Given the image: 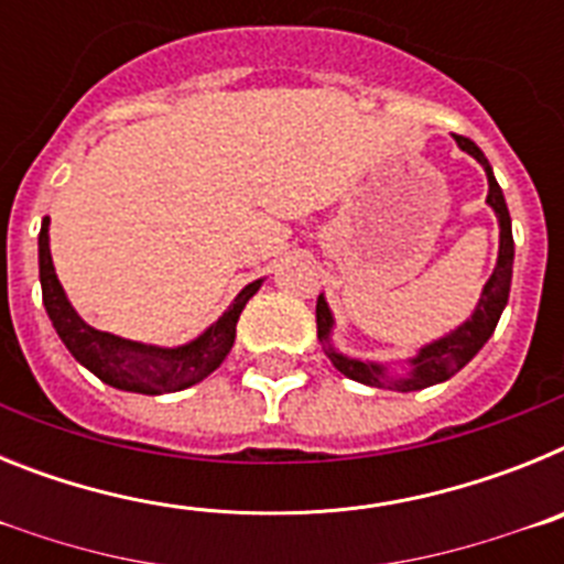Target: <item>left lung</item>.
<instances>
[{
  "instance_id": "obj_1",
  "label": "left lung",
  "mask_w": 564,
  "mask_h": 564,
  "mask_svg": "<svg viewBox=\"0 0 564 564\" xmlns=\"http://www.w3.org/2000/svg\"><path fill=\"white\" fill-rule=\"evenodd\" d=\"M457 147L463 152H468L486 169L488 177V197L486 203L495 208L497 223H500V257H497L495 273L488 276L486 288L480 293V302H477L475 313L468 322H463L457 330H452L449 336L437 338V341L421 347L415 358H410V372L406 376L390 378L387 376V367L383 364L372 361H358V358L344 356V352L333 350L330 344V330H333V313L327 307L325 296H318L316 302V327H318V341L325 344L327 358L333 361L338 372H344L347 378L358 383H367V387H390L398 392H415L426 390V387H435L441 381H449L457 370H463L471 358L480 352L482 344L491 338L497 322H500L502 307L508 305V291H511V268H514V237H511V217H508L506 197H502V188L497 186L495 172L488 166L486 154L480 152L475 141H468L463 134H455Z\"/></svg>"
}]
</instances>
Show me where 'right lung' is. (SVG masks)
<instances>
[{
  "label": "right lung",
  "instance_id": "add662e5",
  "mask_svg": "<svg viewBox=\"0 0 564 564\" xmlns=\"http://www.w3.org/2000/svg\"><path fill=\"white\" fill-rule=\"evenodd\" d=\"M50 217H44L39 231V279H42V299L47 316L56 327L73 358L84 364L93 376L123 392H141V395H163V392H181L192 383L212 376L234 347L239 313L248 299L259 291L262 279L246 285L234 299V305L223 313L206 333L181 347H154V344L129 341L112 333L89 327L64 296V288L53 268L47 237Z\"/></svg>",
  "mask_w": 564,
  "mask_h": 564
}]
</instances>
